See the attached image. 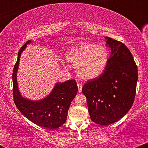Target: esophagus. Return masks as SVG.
I'll list each match as a JSON object with an SVG mask.
<instances>
[{
    "instance_id": "obj_1",
    "label": "esophagus",
    "mask_w": 148,
    "mask_h": 148,
    "mask_svg": "<svg viewBox=\"0 0 148 148\" xmlns=\"http://www.w3.org/2000/svg\"><path fill=\"white\" fill-rule=\"evenodd\" d=\"M77 86H78V90H79V92H81V90H82V88H83L82 84H78Z\"/></svg>"
}]
</instances>
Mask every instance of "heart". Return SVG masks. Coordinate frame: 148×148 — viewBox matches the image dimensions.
Wrapping results in <instances>:
<instances>
[{"label":"heart","mask_w":148,"mask_h":148,"mask_svg":"<svg viewBox=\"0 0 148 148\" xmlns=\"http://www.w3.org/2000/svg\"><path fill=\"white\" fill-rule=\"evenodd\" d=\"M65 58L74 65L76 74L88 81L99 77L104 72L109 61V53L104 46L85 42L69 49Z\"/></svg>","instance_id":"b5f03b06"}]
</instances>
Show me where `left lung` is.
<instances>
[{"instance_id":"left-lung-1","label":"left lung","mask_w":148,"mask_h":148,"mask_svg":"<svg viewBox=\"0 0 148 148\" xmlns=\"http://www.w3.org/2000/svg\"><path fill=\"white\" fill-rule=\"evenodd\" d=\"M105 39L111 51L108 66L99 77L88 81L82 92L92 121L109 125L125 116L133 104L138 69L126 46L108 37Z\"/></svg>"}]
</instances>
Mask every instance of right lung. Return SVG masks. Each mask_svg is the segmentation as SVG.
I'll use <instances>...</instances> for the list:
<instances>
[{
	"label": "right lung",
	"mask_w": 148,
	"mask_h": 148,
	"mask_svg": "<svg viewBox=\"0 0 148 148\" xmlns=\"http://www.w3.org/2000/svg\"><path fill=\"white\" fill-rule=\"evenodd\" d=\"M31 42V40H28L18 53L12 74L14 101L19 111L32 123L53 130L66 122L70 103L77 94V84L74 79L63 83L57 82L48 95L39 100H31L22 96L18 89L16 75L22 52L27 45Z\"/></svg>",
	"instance_id": "add662e5"
}]
</instances>
